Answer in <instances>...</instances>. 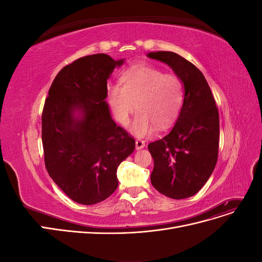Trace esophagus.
<instances>
[{
  "label": "esophagus",
  "mask_w": 262,
  "mask_h": 262,
  "mask_svg": "<svg viewBox=\"0 0 262 262\" xmlns=\"http://www.w3.org/2000/svg\"><path fill=\"white\" fill-rule=\"evenodd\" d=\"M145 146V142L144 141H142V140H137L136 141V147H137V149H141V148H143Z\"/></svg>",
  "instance_id": "34e87169"
}]
</instances>
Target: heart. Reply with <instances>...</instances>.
Listing matches in <instances>:
<instances>
[{"label":"heart","mask_w":262,"mask_h":262,"mask_svg":"<svg viewBox=\"0 0 262 262\" xmlns=\"http://www.w3.org/2000/svg\"><path fill=\"white\" fill-rule=\"evenodd\" d=\"M120 84L107 87V100L116 120L126 125L134 110L138 114L131 131L144 137L155 124L164 129L176 120L184 105L185 91L181 80L173 74L148 64L134 66L121 75Z\"/></svg>","instance_id":"1"}]
</instances>
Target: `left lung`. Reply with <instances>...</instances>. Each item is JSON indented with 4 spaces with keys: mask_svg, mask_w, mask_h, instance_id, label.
Masks as SVG:
<instances>
[{
    "mask_svg": "<svg viewBox=\"0 0 262 262\" xmlns=\"http://www.w3.org/2000/svg\"><path fill=\"white\" fill-rule=\"evenodd\" d=\"M172 69L185 87V100L169 133L148 144L154 160L150 182L171 199L192 196L205 185L219 155L220 119L215 100L201 71L179 54L149 52Z\"/></svg>",
    "mask_w": 262,
    "mask_h": 262,
    "instance_id": "obj_1",
    "label": "left lung"
}]
</instances>
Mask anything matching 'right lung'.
<instances>
[{"mask_svg":"<svg viewBox=\"0 0 262 262\" xmlns=\"http://www.w3.org/2000/svg\"><path fill=\"white\" fill-rule=\"evenodd\" d=\"M123 62L105 53L77 59L55 76L45 101L46 168L77 203L91 205L112 195L118 166L136 148L134 139L113 120L106 101L107 81Z\"/></svg>","mask_w":262,"mask_h":262,"instance_id":"obj_1","label":"right lung"}]
</instances>
